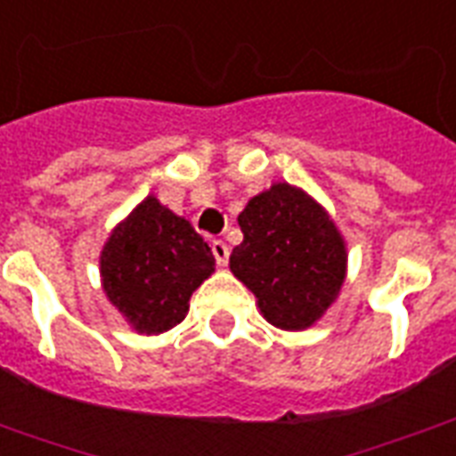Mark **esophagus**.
Returning <instances> with one entry per match:
<instances>
[{"mask_svg": "<svg viewBox=\"0 0 456 456\" xmlns=\"http://www.w3.org/2000/svg\"><path fill=\"white\" fill-rule=\"evenodd\" d=\"M210 248H213V256H215V260H217V265H227L229 263V246L224 241H220V239H217V241H213V246H210Z\"/></svg>", "mask_w": 456, "mask_h": 456, "instance_id": "34e87169", "label": "esophagus"}]
</instances>
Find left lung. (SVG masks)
Returning <instances> with one entry per match:
<instances>
[{
	"mask_svg": "<svg viewBox=\"0 0 456 456\" xmlns=\"http://www.w3.org/2000/svg\"><path fill=\"white\" fill-rule=\"evenodd\" d=\"M239 227L243 241L229 267L256 294L263 318L282 330L321 321L346 277V246L325 208L280 182L248 200Z\"/></svg>",
	"mask_w": 456,
	"mask_h": 456,
	"instance_id": "left-lung-1",
	"label": "left lung"
}]
</instances>
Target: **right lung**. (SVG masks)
Returning <instances> with one entry per match:
<instances>
[{
    "label": "right lung",
    "instance_id": "1",
    "mask_svg": "<svg viewBox=\"0 0 456 456\" xmlns=\"http://www.w3.org/2000/svg\"><path fill=\"white\" fill-rule=\"evenodd\" d=\"M213 273V251L203 236L155 196L135 205L100 253L104 294L141 335L179 325L191 294Z\"/></svg>",
    "mask_w": 456,
    "mask_h": 456
}]
</instances>
